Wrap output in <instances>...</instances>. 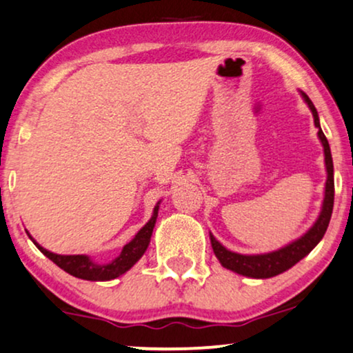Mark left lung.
Returning <instances> with one entry per match:
<instances>
[{"label": "left lung", "instance_id": "obj_1", "mask_svg": "<svg viewBox=\"0 0 353 353\" xmlns=\"http://www.w3.org/2000/svg\"><path fill=\"white\" fill-rule=\"evenodd\" d=\"M301 97L304 101L307 103L310 110L314 117V125L317 128V136L324 147V162H325V172H327V180H325V190H324V201L323 208H321L319 217L316 219V223L312 224V228L307 230L306 234H303L301 237L293 241L288 245L281 247L275 252H268V254H259V255H242L236 254V252H230L219 241H216V237L210 234L212 250L217 256L221 265L224 268L232 270V272L239 273V275L249 276V278H272L280 275V273L290 270L293 265H296L299 260L304 259L310 252L314 249L317 243L321 242V239L324 237L325 230H327L330 216H332V208H334V163H332V155H330V147L327 139H325L323 129L319 124V116L314 104L307 97L306 93L301 91Z\"/></svg>", "mask_w": 353, "mask_h": 353}]
</instances>
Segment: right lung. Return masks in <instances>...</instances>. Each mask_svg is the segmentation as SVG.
Instances as JSON below:
<instances>
[{
  "label": "right lung",
  "mask_w": 353,
  "mask_h": 353,
  "mask_svg": "<svg viewBox=\"0 0 353 353\" xmlns=\"http://www.w3.org/2000/svg\"><path fill=\"white\" fill-rule=\"evenodd\" d=\"M159 204L154 208V214H152L150 221L147 223L143 228L139 230L136 234V237L132 239L129 243H125L121 250V254L116 256L114 260L110 263H97L90 259L88 255H59L54 254V252H49L47 249H43L42 245L34 241L30 237V234L28 232V236L30 237V241L34 242V245L37 247L39 250L42 252L47 259H50L57 267H60L63 272L70 273V275L81 278V280H90V281H108V280H114V278L124 275L128 270H130L139 262V259L145 254L147 247L150 243V237L152 232H154L155 228V221L157 216H159Z\"/></svg>",
  "instance_id": "right-lung-1"
}]
</instances>
